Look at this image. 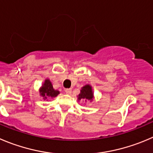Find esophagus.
I'll return each mask as SVG.
<instances>
[{"mask_svg":"<svg viewBox=\"0 0 153 153\" xmlns=\"http://www.w3.org/2000/svg\"><path fill=\"white\" fill-rule=\"evenodd\" d=\"M65 92L68 94H71V92H72V90H71V88H66L65 89Z\"/></svg>","mask_w":153,"mask_h":153,"instance_id":"obj_1","label":"esophagus"}]
</instances>
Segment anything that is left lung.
Listing matches in <instances>:
<instances>
[{
  "mask_svg": "<svg viewBox=\"0 0 153 153\" xmlns=\"http://www.w3.org/2000/svg\"><path fill=\"white\" fill-rule=\"evenodd\" d=\"M94 99V92H93L92 87L89 84H86L82 86L80 89V93L77 95V101H85L91 102Z\"/></svg>",
  "mask_w": 153,
  "mask_h": 153,
  "instance_id": "8db88e82",
  "label": "left lung"
}]
</instances>
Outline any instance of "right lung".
<instances>
[{
  "mask_svg": "<svg viewBox=\"0 0 153 153\" xmlns=\"http://www.w3.org/2000/svg\"><path fill=\"white\" fill-rule=\"evenodd\" d=\"M40 97H43V99L48 101L50 98L57 97L59 94H60V91L56 90L52 86V84L49 79H46L42 84L41 87L39 89Z\"/></svg>",
  "mask_w": 153,
  "mask_h": 153,
  "instance_id": "obj_1",
  "label": "right lung"
}]
</instances>
